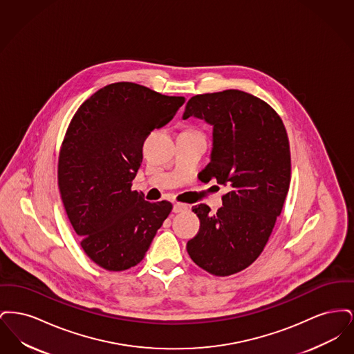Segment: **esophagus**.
<instances>
[{"mask_svg": "<svg viewBox=\"0 0 354 354\" xmlns=\"http://www.w3.org/2000/svg\"><path fill=\"white\" fill-rule=\"evenodd\" d=\"M187 209H188V205H187V204H183V203H175L172 211H174L175 214H179V212H185Z\"/></svg>", "mask_w": 354, "mask_h": 354, "instance_id": "34e87169", "label": "esophagus"}]
</instances>
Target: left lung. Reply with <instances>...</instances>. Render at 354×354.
Listing matches in <instances>:
<instances>
[{
    "label": "left lung",
    "mask_w": 354,
    "mask_h": 354,
    "mask_svg": "<svg viewBox=\"0 0 354 354\" xmlns=\"http://www.w3.org/2000/svg\"><path fill=\"white\" fill-rule=\"evenodd\" d=\"M214 126L211 162L203 169L228 187L216 214L192 207L201 220L187 252L201 268L230 276L250 267L268 243L290 183L286 126L267 102L240 90L199 94L185 104L183 119Z\"/></svg>",
    "instance_id": "obj_1"
}]
</instances>
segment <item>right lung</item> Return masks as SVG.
Here are the masks:
<instances>
[{
  "instance_id": "add662e5",
  "label": "right lung",
  "mask_w": 354,
  "mask_h": 354,
  "mask_svg": "<svg viewBox=\"0 0 354 354\" xmlns=\"http://www.w3.org/2000/svg\"><path fill=\"white\" fill-rule=\"evenodd\" d=\"M185 97L133 84H107L80 106L58 158V188L84 253L103 270L139 264L172 209L133 191L143 143L167 124Z\"/></svg>"
}]
</instances>
